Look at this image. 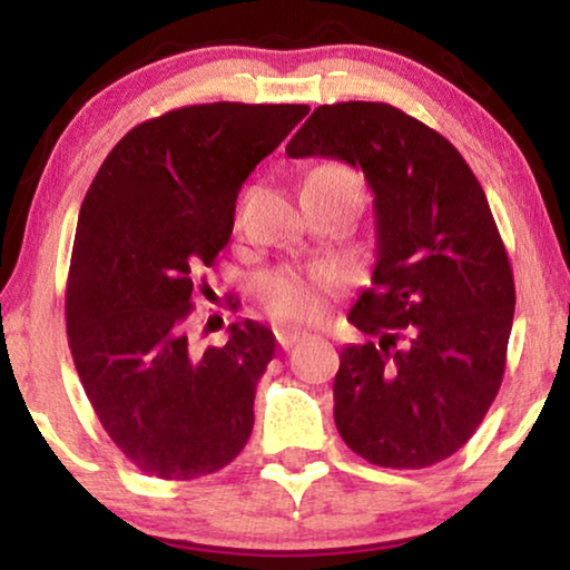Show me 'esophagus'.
<instances>
[{"label":"esophagus","instance_id":"esophagus-1","mask_svg":"<svg viewBox=\"0 0 570 570\" xmlns=\"http://www.w3.org/2000/svg\"><path fill=\"white\" fill-rule=\"evenodd\" d=\"M305 336H307L305 331H297V328H281V331H276L278 347H284V350L294 347V344L302 342V338H305Z\"/></svg>","mask_w":570,"mask_h":570}]
</instances>
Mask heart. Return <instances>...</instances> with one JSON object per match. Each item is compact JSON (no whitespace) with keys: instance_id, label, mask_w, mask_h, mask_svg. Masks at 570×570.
<instances>
[{"instance_id":"1","label":"heart","mask_w":570,"mask_h":570,"mask_svg":"<svg viewBox=\"0 0 570 570\" xmlns=\"http://www.w3.org/2000/svg\"><path fill=\"white\" fill-rule=\"evenodd\" d=\"M318 170L347 173L338 165ZM338 273L331 265H309V268H278L261 281V297L276 318L315 321L323 313L326 297L336 289Z\"/></svg>"}]
</instances>
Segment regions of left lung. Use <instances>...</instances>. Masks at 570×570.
I'll return each instance as SVG.
<instances>
[{
  "label": "left lung",
  "mask_w": 570,
  "mask_h": 570,
  "mask_svg": "<svg viewBox=\"0 0 570 570\" xmlns=\"http://www.w3.org/2000/svg\"><path fill=\"white\" fill-rule=\"evenodd\" d=\"M286 155L347 163L373 191V286L347 321L379 344L338 352V434L381 468L455 455L500 392L515 309L484 189L442 134L384 102L321 105Z\"/></svg>",
  "instance_id": "left-lung-1"
}]
</instances>
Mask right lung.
Masks as SVG:
<instances>
[{
	"label": "right lung",
	"instance_id": "right-lung-1",
	"mask_svg": "<svg viewBox=\"0 0 570 570\" xmlns=\"http://www.w3.org/2000/svg\"><path fill=\"white\" fill-rule=\"evenodd\" d=\"M307 105L213 102L131 128L86 191L70 257L68 344L107 434L155 479L189 481L239 455L276 350L244 318L194 352L184 323L202 268L234 232L242 184Z\"/></svg>",
	"mask_w": 570,
	"mask_h": 570
}]
</instances>
